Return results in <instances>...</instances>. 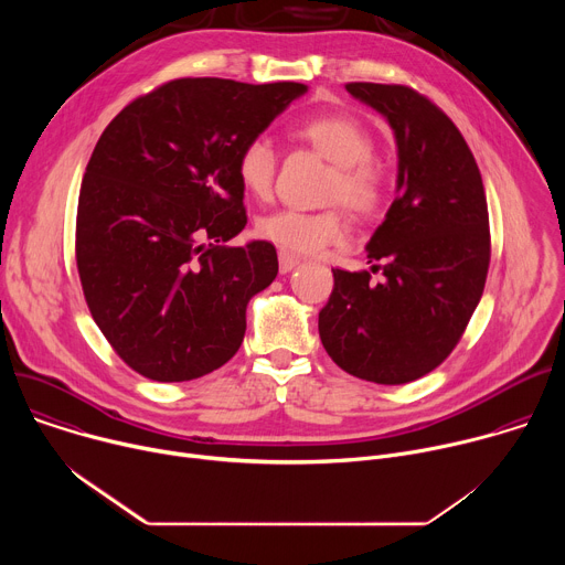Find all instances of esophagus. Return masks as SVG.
<instances>
[{
	"label": "esophagus",
	"mask_w": 565,
	"mask_h": 565,
	"mask_svg": "<svg viewBox=\"0 0 565 565\" xmlns=\"http://www.w3.org/2000/svg\"><path fill=\"white\" fill-rule=\"evenodd\" d=\"M299 266V257L290 255V253H279V270L286 275L290 270H295Z\"/></svg>",
	"instance_id": "obj_1"
}]
</instances>
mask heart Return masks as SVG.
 I'll return each instance as SVG.
<instances>
[{
	"label": "heart",
	"instance_id": "b5f03b06",
	"mask_svg": "<svg viewBox=\"0 0 565 565\" xmlns=\"http://www.w3.org/2000/svg\"><path fill=\"white\" fill-rule=\"evenodd\" d=\"M297 134L335 166L327 201L344 203L349 210L369 216L384 201V172L375 163L371 134L349 116H317L306 120ZM277 174V153L266 136H255L236 153V177L253 196H268ZM257 234L284 253L317 255L329 246L344 244L349 218L342 207L303 212L281 207L257 221Z\"/></svg>",
	"mask_w": 565,
	"mask_h": 565
}]
</instances>
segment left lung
<instances>
[{"label":"left lung","mask_w":565,"mask_h":565,"mask_svg":"<svg viewBox=\"0 0 565 565\" xmlns=\"http://www.w3.org/2000/svg\"><path fill=\"white\" fill-rule=\"evenodd\" d=\"M397 142V196L373 232L371 273L333 270L319 338L347 373L407 384L460 342L490 268V214L478 166L451 118L405 85L349 83Z\"/></svg>","instance_id":"8db88e82"}]
</instances>
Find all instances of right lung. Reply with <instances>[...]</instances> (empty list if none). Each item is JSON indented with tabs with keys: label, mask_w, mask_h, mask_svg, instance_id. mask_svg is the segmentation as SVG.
I'll return each mask as SVG.
<instances>
[{
	"label": "right lung",
	"mask_w": 565,
	"mask_h": 565,
	"mask_svg": "<svg viewBox=\"0 0 565 565\" xmlns=\"http://www.w3.org/2000/svg\"><path fill=\"white\" fill-rule=\"evenodd\" d=\"M301 94L179 77L103 131L79 188L75 262L94 321L136 373L196 380L244 342L246 306L279 264L268 241L223 246L248 223L236 153Z\"/></svg>",
	"instance_id": "add662e5"
}]
</instances>
